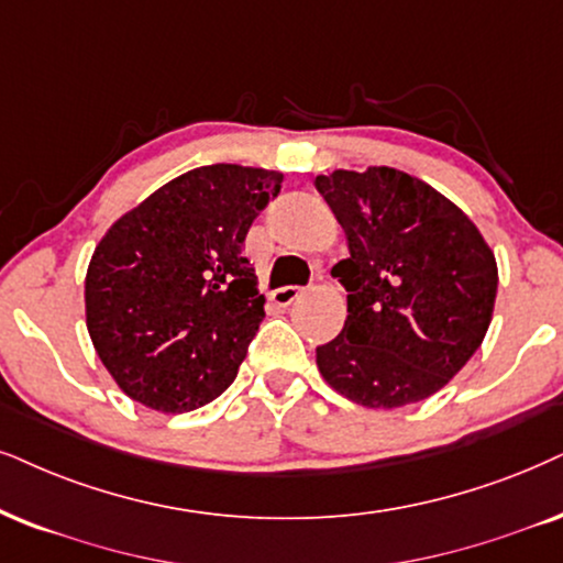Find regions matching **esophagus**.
<instances>
[{"instance_id": "1", "label": "esophagus", "mask_w": 563, "mask_h": 563, "mask_svg": "<svg viewBox=\"0 0 563 563\" xmlns=\"http://www.w3.org/2000/svg\"><path fill=\"white\" fill-rule=\"evenodd\" d=\"M303 296V288H298V286H286V288H277V290H273V303L275 306H280V309H286V306H290L294 301H298V298Z\"/></svg>"}]
</instances>
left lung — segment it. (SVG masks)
Instances as JSON below:
<instances>
[{
	"mask_svg": "<svg viewBox=\"0 0 563 563\" xmlns=\"http://www.w3.org/2000/svg\"><path fill=\"white\" fill-rule=\"evenodd\" d=\"M314 187L351 252L332 267L347 317L317 347L319 374L374 410L437 395L488 332L499 288L494 249L452 199L405 170L338 168Z\"/></svg>",
	"mask_w": 563,
	"mask_h": 563,
	"instance_id": "8db88e82",
	"label": "left lung"
}]
</instances>
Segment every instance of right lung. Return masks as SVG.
Masks as SVG:
<instances>
[{
	"mask_svg": "<svg viewBox=\"0 0 563 563\" xmlns=\"http://www.w3.org/2000/svg\"><path fill=\"white\" fill-rule=\"evenodd\" d=\"M283 174L216 163L124 212L92 252L85 324L134 402L189 412L223 395L265 319L244 239Z\"/></svg>",
	"mask_w": 563,
	"mask_h": 563,
	"instance_id": "1",
	"label": "right lung"
}]
</instances>
